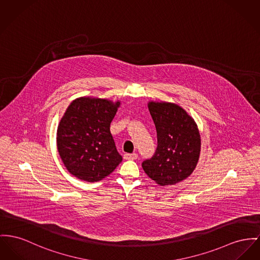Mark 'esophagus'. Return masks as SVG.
I'll use <instances>...</instances> for the list:
<instances>
[{
    "instance_id": "1",
    "label": "esophagus",
    "mask_w": 260,
    "mask_h": 260,
    "mask_svg": "<svg viewBox=\"0 0 260 260\" xmlns=\"http://www.w3.org/2000/svg\"><path fill=\"white\" fill-rule=\"evenodd\" d=\"M138 157V154L133 153V154H125L124 158L125 159H136Z\"/></svg>"
}]
</instances>
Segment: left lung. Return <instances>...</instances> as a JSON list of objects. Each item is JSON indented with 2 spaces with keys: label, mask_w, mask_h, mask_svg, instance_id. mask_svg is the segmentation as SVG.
<instances>
[{
  "label": "left lung",
  "mask_w": 260,
  "mask_h": 260,
  "mask_svg": "<svg viewBox=\"0 0 260 260\" xmlns=\"http://www.w3.org/2000/svg\"><path fill=\"white\" fill-rule=\"evenodd\" d=\"M148 107L156 126L157 147L142 168L161 186L178 183L193 173L199 159L201 139L197 125L177 104L150 102Z\"/></svg>",
  "instance_id": "obj_1"
}]
</instances>
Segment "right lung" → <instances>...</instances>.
Listing matches in <instances>:
<instances>
[{
  "mask_svg": "<svg viewBox=\"0 0 260 260\" xmlns=\"http://www.w3.org/2000/svg\"><path fill=\"white\" fill-rule=\"evenodd\" d=\"M120 102L79 98L70 104L57 129V148L71 174L94 182L112 173L122 161L110 133Z\"/></svg>",
  "mask_w": 260,
  "mask_h": 260,
  "instance_id": "1",
  "label": "right lung"
}]
</instances>
